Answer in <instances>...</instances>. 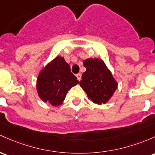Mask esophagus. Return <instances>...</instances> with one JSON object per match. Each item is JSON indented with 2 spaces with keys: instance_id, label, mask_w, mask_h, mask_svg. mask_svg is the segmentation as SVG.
I'll return each mask as SVG.
<instances>
[{
  "instance_id": "esophagus-1",
  "label": "esophagus",
  "mask_w": 155,
  "mask_h": 155,
  "mask_svg": "<svg viewBox=\"0 0 155 155\" xmlns=\"http://www.w3.org/2000/svg\"><path fill=\"white\" fill-rule=\"evenodd\" d=\"M76 78H77L78 80L79 81L81 80V74H77L76 75Z\"/></svg>"
}]
</instances>
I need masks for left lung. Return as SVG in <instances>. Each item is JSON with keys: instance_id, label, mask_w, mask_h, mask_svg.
I'll return each instance as SVG.
<instances>
[{"instance_id": "left-lung-1", "label": "left lung", "mask_w": 155, "mask_h": 155, "mask_svg": "<svg viewBox=\"0 0 155 155\" xmlns=\"http://www.w3.org/2000/svg\"><path fill=\"white\" fill-rule=\"evenodd\" d=\"M84 66L86 71L79 82L81 87L93 103L105 104L117 89L116 81L101 59H87Z\"/></svg>"}]
</instances>
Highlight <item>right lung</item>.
I'll list each match as a JSON object with an SVG mask.
<instances>
[{
    "label": "right lung",
    "instance_id": "obj_1",
    "mask_svg": "<svg viewBox=\"0 0 155 155\" xmlns=\"http://www.w3.org/2000/svg\"><path fill=\"white\" fill-rule=\"evenodd\" d=\"M78 83L63 57H57L39 75L37 93L44 102L58 106L64 101L68 91Z\"/></svg>",
    "mask_w": 155,
    "mask_h": 155
}]
</instances>
